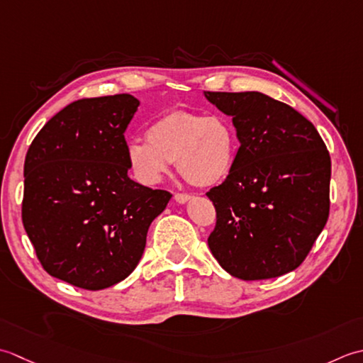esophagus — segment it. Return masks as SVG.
<instances>
[{
    "label": "esophagus",
    "mask_w": 363,
    "mask_h": 363,
    "mask_svg": "<svg viewBox=\"0 0 363 363\" xmlns=\"http://www.w3.org/2000/svg\"><path fill=\"white\" fill-rule=\"evenodd\" d=\"M174 199H175L177 203H186L188 201H191V196L189 194H182V192H177Z\"/></svg>",
    "instance_id": "1"
}]
</instances>
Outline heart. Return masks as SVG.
Here are the masks:
<instances>
[{
  "label": "heart",
  "instance_id": "b5f03b06",
  "mask_svg": "<svg viewBox=\"0 0 363 363\" xmlns=\"http://www.w3.org/2000/svg\"><path fill=\"white\" fill-rule=\"evenodd\" d=\"M147 140H133L127 147L128 166L144 184L158 183L169 171V162H175L192 186H214L230 175L238 153L230 122L188 111L158 117L147 130Z\"/></svg>",
  "mask_w": 363,
  "mask_h": 363
}]
</instances>
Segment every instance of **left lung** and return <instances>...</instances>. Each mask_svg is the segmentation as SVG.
<instances>
[{
  "label": "left lung",
  "mask_w": 363,
  "mask_h": 363,
  "mask_svg": "<svg viewBox=\"0 0 363 363\" xmlns=\"http://www.w3.org/2000/svg\"><path fill=\"white\" fill-rule=\"evenodd\" d=\"M232 117L240 149L206 192L216 208L208 247L233 277L284 276L306 260L329 218L330 157L304 116L262 92H203Z\"/></svg>",
  "instance_id": "obj_1"
}]
</instances>
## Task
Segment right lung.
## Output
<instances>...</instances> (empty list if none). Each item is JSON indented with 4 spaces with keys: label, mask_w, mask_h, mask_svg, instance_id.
I'll return each mask as SVG.
<instances>
[{
    "label": "right lung",
    "mask_w": 363,
    "mask_h": 363,
    "mask_svg": "<svg viewBox=\"0 0 363 363\" xmlns=\"http://www.w3.org/2000/svg\"><path fill=\"white\" fill-rule=\"evenodd\" d=\"M130 94L84 99L51 117L25 158L21 219L43 269L84 290L127 279L172 194L128 177Z\"/></svg>",
    "instance_id": "right-lung-1"
}]
</instances>
